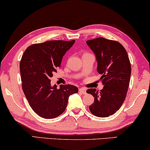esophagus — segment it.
<instances>
[{
	"instance_id": "obj_1",
	"label": "esophagus",
	"mask_w": 150,
	"mask_h": 150,
	"mask_svg": "<svg viewBox=\"0 0 150 150\" xmlns=\"http://www.w3.org/2000/svg\"><path fill=\"white\" fill-rule=\"evenodd\" d=\"M79 91L81 92V93L85 94L86 93V89H85V88H80Z\"/></svg>"
}]
</instances>
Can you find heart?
Segmentation results:
<instances>
[{
    "label": "heart",
    "mask_w": 150,
    "mask_h": 150,
    "mask_svg": "<svg viewBox=\"0 0 150 150\" xmlns=\"http://www.w3.org/2000/svg\"><path fill=\"white\" fill-rule=\"evenodd\" d=\"M87 52H85V53H84V54H87Z\"/></svg>",
    "instance_id": "1"
}]
</instances>
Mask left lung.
Masks as SVG:
<instances>
[{"label": "left lung", "instance_id": "1", "mask_svg": "<svg viewBox=\"0 0 150 150\" xmlns=\"http://www.w3.org/2000/svg\"><path fill=\"white\" fill-rule=\"evenodd\" d=\"M95 53L100 81L104 85L98 91L89 89L94 102L89 106L91 112L99 117H107L120 109L126 99L131 74V65L128 53L120 42L98 38L87 41Z\"/></svg>", "mask_w": 150, "mask_h": 150}]
</instances>
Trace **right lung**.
I'll use <instances>...</instances> for the list:
<instances>
[{
  "label": "right lung",
  "instance_id": "add662e5",
  "mask_svg": "<svg viewBox=\"0 0 150 150\" xmlns=\"http://www.w3.org/2000/svg\"><path fill=\"white\" fill-rule=\"evenodd\" d=\"M75 40L47 41L34 44L24 51L20 63L24 95L32 109L39 116L53 119L63 113L69 96L79 91L76 86L51 87L50 79L61 67L65 52Z\"/></svg>",
  "mask_w": 150,
  "mask_h": 150
}]
</instances>
